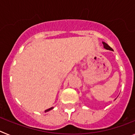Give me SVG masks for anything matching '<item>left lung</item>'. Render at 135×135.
Returning a JSON list of instances; mask_svg holds the SVG:
<instances>
[{
  "instance_id": "8db88e82",
  "label": "left lung",
  "mask_w": 135,
  "mask_h": 135,
  "mask_svg": "<svg viewBox=\"0 0 135 135\" xmlns=\"http://www.w3.org/2000/svg\"><path fill=\"white\" fill-rule=\"evenodd\" d=\"M103 47H104V48L105 49L109 50V51H114V50L112 49L111 48L110 46H109V45H108V44L105 43V42H103Z\"/></svg>"
}]
</instances>
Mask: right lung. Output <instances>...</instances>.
I'll return each instance as SVG.
<instances>
[{
	"label": "right lung",
	"mask_w": 135,
	"mask_h": 135,
	"mask_svg": "<svg viewBox=\"0 0 135 135\" xmlns=\"http://www.w3.org/2000/svg\"><path fill=\"white\" fill-rule=\"evenodd\" d=\"M53 108H53V107H52V108H49V109H46V110H45V112H49V111L51 110V109H53Z\"/></svg>",
	"instance_id": "1"
}]
</instances>
